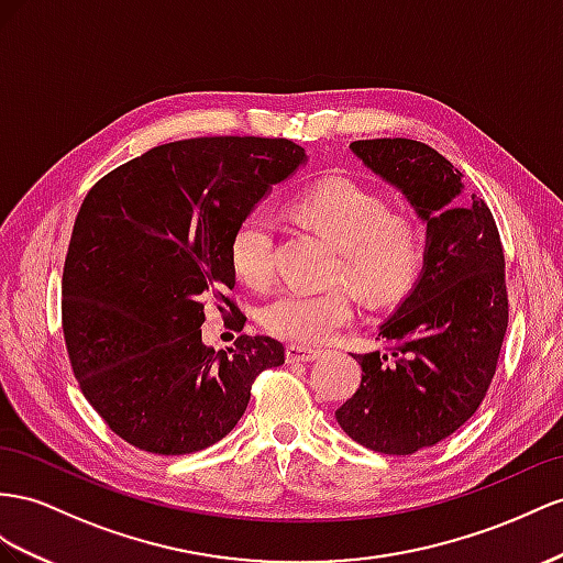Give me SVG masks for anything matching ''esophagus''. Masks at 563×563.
<instances>
[{
  "mask_svg": "<svg viewBox=\"0 0 563 563\" xmlns=\"http://www.w3.org/2000/svg\"><path fill=\"white\" fill-rule=\"evenodd\" d=\"M321 356V350L305 347V344H287V362H313Z\"/></svg>",
  "mask_w": 563,
  "mask_h": 563,
  "instance_id": "1",
  "label": "esophagus"
}]
</instances>
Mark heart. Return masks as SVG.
Instances as JSON below:
<instances>
[{"mask_svg":"<svg viewBox=\"0 0 563 563\" xmlns=\"http://www.w3.org/2000/svg\"><path fill=\"white\" fill-rule=\"evenodd\" d=\"M295 211L338 244V276L352 280L371 301H395L409 292L426 262V225L419 216L390 211L387 199L350 178H328L295 201ZM276 223L266 209H252L230 238V262L250 285L273 276ZM358 309L352 285L328 290L287 287L262 309L273 335L297 344H319L347 325Z\"/></svg>","mask_w":563,"mask_h":563,"instance_id":"b5f03b06","label":"heart"}]
</instances>
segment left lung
<instances>
[{
    "mask_svg": "<svg viewBox=\"0 0 563 563\" xmlns=\"http://www.w3.org/2000/svg\"><path fill=\"white\" fill-rule=\"evenodd\" d=\"M354 156L405 195L426 223V262L378 338L390 354H354L362 385L335 411L380 454H413L464 426L493 383L509 323L504 252L493 213L464 197L461 170L423 142L356 140Z\"/></svg>",
    "mask_w": 563,
    "mask_h": 563,
    "instance_id": "left-lung-1",
    "label": "left lung"
}]
</instances>
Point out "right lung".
Wrapping results in <instances>:
<instances>
[{
    "label": "right lung",
    "mask_w": 563,
    "mask_h": 563,
    "mask_svg": "<svg viewBox=\"0 0 563 563\" xmlns=\"http://www.w3.org/2000/svg\"><path fill=\"white\" fill-rule=\"evenodd\" d=\"M307 164L283 137H190L144 152L99 180L70 235L62 321L85 399L119 438L152 454L223 440L254 378L285 364L273 338L201 340L205 307L240 313L230 238L273 185Z\"/></svg>",
    "instance_id": "obj_1"
}]
</instances>
